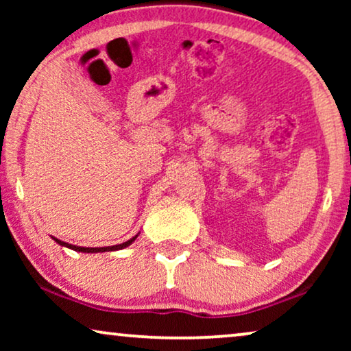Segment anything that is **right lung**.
<instances>
[{
	"label": "right lung",
	"mask_w": 351,
	"mask_h": 351,
	"mask_svg": "<svg viewBox=\"0 0 351 351\" xmlns=\"http://www.w3.org/2000/svg\"><path fill=\"white\" fill-rule=\"evenodd\" d=\"M137 238V234L134 238H131V239H128L126 243H121V244H114V246H108V247H81V246H73V244H69V243H65V241H60V239H57V238H54V241L56 243H59L60 246H65V247H70V249H73V251H78V252H107V251H118V249H124V247H128L129 244H131L134 239Z\"/></svg>",
	"instance_id": "1"
}]
</instances>
